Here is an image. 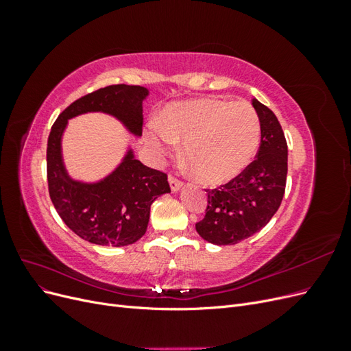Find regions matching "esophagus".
Returning <instances> with one entry per match:
<instances>
[{
	"label": "esophagus",
	"mask_w": 351,
	"mask_h": 351,
	"mask_svg": "<svg viewBox=\"0 0 351 351\" xmlns=\"http://www.w3.org/2000/svg\"><path fill=\"white\" fill-rule=\"evenodd\" d=\"M168 182H169V187H171L173 192H177V190L183 186V182L180 178H177L174 174H169L168 177Z\"/></svg>",
	"instance_id": "obj_1"
}]
</instances>
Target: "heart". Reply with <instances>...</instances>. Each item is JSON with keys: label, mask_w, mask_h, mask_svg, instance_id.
<instances>
[{"label": "heart", "mask_w": 351, "mask_h": 351, "mask_svg": "<svg viewBox=\"0 0 351 351\" xmlns=\"http://www.w3.org/2000/svg\"><path fill=\"white\" fill-rule=\"evenodd\" d=\"M146 139L159 155L184 141V156L197 178L222 184L250 164L261 142V121L247 102H177L164 110L161 123H151Z\"/></svg>", "instance_id": "obj_1"}]
</instances>
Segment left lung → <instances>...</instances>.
Wrapping results in <instances>:
<instances>
[{
	"label": "left lung",
	"instance_id": "left-lung-1",
	"mask_svg": "<svg viewBox=\"0 0 351 351\" xmlns=\"http://www.w3.org/2000/svg\"><path fill=\"white\" fill-rule=\"evenodd\" d=\"M252 105L261 121L256 159L228 183L206 189L205 217L196 222L199 236L218 246L236 244L267 226L285 192L289 151L281 124L258 99Z\"/></svg>",
	"mask_w": 351,
	"mask_h": 351
}]
</instances>
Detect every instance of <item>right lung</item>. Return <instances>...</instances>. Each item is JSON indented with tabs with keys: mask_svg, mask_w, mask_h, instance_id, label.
Returning a JSON list of instances; mask_svg holds the SVG:
<instances>
[{
	"mask_svg": "<svg viewBox=\"0 0 351 351\" xmlns=\"http://www.w3.org/2000/svg\"><path fill=\"white\" fill-rule=\"evenodd\" d=\"M146 97L147 89L142 86L111 84L70 104L51 127L47 146L49 197L66 226L89 243L114 247L133 244L146 232L152 202L171 190L165 173L143 165L132 151L102 182H74L61 159L62 132L73 117L101 111L117 117L133 134L142 136V102Z\"/></svg>",
	"mask_w": 351,
	"mask_h": 351,
	"instance_id": "1",
	"label": "right lung"
}]
</instances>
